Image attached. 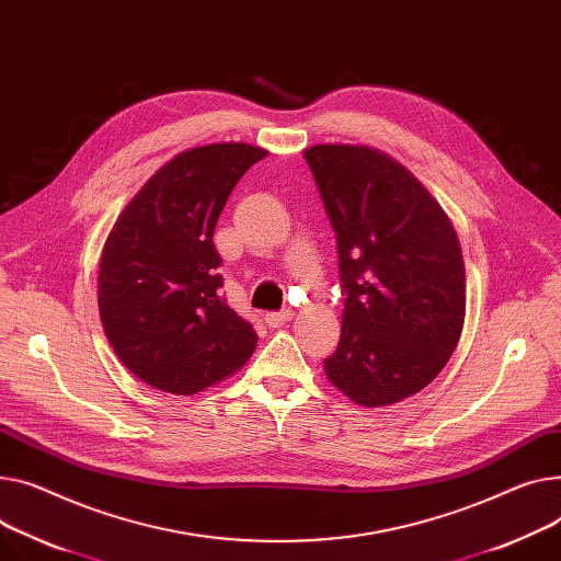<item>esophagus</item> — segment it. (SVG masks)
Segmentation results:
<instances>
[{
	"instance_id": "obj_1",
	"label": "esophagus",
	"mask_w": 561,
	"mask_h": 561,
	"mask_svg": "<svg viewBox=\"0 0 561 561\" xmlns=\"http://www.w3.org/2000/svg\"><path fill=\"white\" fill-rule=\"evenodd\" d=\"M293 318V311L290 309H284V311H277V313H266V324L268 327H282V324H286L288 320Z\"/></svg>"
}]
</instances>
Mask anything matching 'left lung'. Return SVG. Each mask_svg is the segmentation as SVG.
<instances>
[{"label":"left lung","instance_id":"8db88e82","mask_svg":"<svg viewBox=\"0 0 561 561\" xmlns=\"http://www.w3.org/2000/svg\"><path fill=\"white\" fill-rule=\"evenodd\" d=\"M339 243L341 343L327 379L358 405L426 388L458 347L467 284L458 234L426 186L369 146L305 151Z\"/></svg>","mask_w":561,"mask_h":561}]
</instances>
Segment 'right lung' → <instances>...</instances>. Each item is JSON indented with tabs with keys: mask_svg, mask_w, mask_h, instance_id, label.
I'll return each instance as SVG.
<instances>
[{
	"mask_svg": "<svg viewBox=\"0 0 561 561\" xmlns=\"http://www.w3.org/2000/svg\"><path fill=\"white\" fill-rule=\"evenodd\" d=\"M266 156L237 141L190 148L148 178L112 226L99 264V316L139 381L196 394L252 356L256 333L218 290L211 237L234 184Z\"/></svg>",
	"mask_w": 561,
	"mask_h": 561,
	"instance_id": "right-lung-1",
	"label": "right lung"
}]
</instances>
